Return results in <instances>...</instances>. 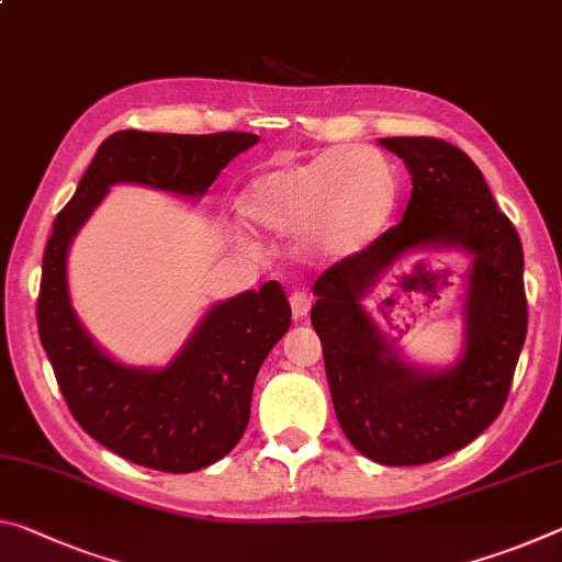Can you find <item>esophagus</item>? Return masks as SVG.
I'll return each instance as SVG.
<instances>
[{
	"mask_svg": "<svg viewBox=\"0 0 562 562\" xmlns=\"http://www.w3.org/2000/svg\"><path fill=\"white\" fill-rule=\"evenodd\" d=\"M310 305H313V300H310L307 292L295 290V292H292V295H290V307H292V315H295V319L305 317V315L310 313Z\"/></svg>",
	"mask_w": 562,
	"mask_h": 562,
	"instance_id": "obj_1",
	"label": "esophagus"
}]
</instances>
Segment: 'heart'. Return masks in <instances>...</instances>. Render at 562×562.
Segmentation results:
<instances>
[{
	"mask_svg": "<svg viewBox=\"0 0 562 562\" xmlns=\"http://www.w3.org/2000/svg\"><path fill=\"white\" fill-rule=\"evenodd\" d=\"M397 177L372 147L340 145L257 172L237 194V212L270 235H295L310 260H342L387 225Z\"/></svg>",
	"mask_w": 562,
	"mask_h": 562,
	"instance_id": "obj_1",
	"label": "heart"
}]
</instances>
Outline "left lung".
<instances>
[{
  "label": "left lung",
  "mask_w": 562,
  "mask_h": 562,
  "mask_svg": "<svg viewBox=\"0 0 562 562\" xmlns=\"http://www.w3.org/2000/svg\"><path fill=\"white\" fill-rule=\"evenodd\" d=\"M380 145L413 175L403 222L319 274L310 319L347 440L382 465H425L465 448L501 415L528 335L525 260L518 229L460 147L438 137H385ZM423 246H460L474 255L467 355L438 376L387 351L359 307L385 266ZM427 274L420 260L405 282Z\"/></svg>",
  "instance_id": "obj_1"
}]
</instances>
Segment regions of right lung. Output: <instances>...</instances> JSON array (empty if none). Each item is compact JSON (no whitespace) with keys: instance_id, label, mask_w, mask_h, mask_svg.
Wrapping results in <instances>:
<instances>
[{"instance_id":"1","label":"right lung","mask_w":562,"mask_h":562,"mask_svg":"<svg viewBox=\"0 0 562 562\" xmlns=\"http://www.w3.org/2000/svg\"><path fill=\"white\" fill-rule=\"evenodd\" d=\"M257 135H162L122 130L106 137L59 212L42 260L37 325L59 393L87 435L137 465L192 473L227 456L249 423L255 378L290 329L280 282L212 307L165 370H132L100 352L77 323L67 292V249L114 182L202 194Z\"/></svg>"}]
</instances>
